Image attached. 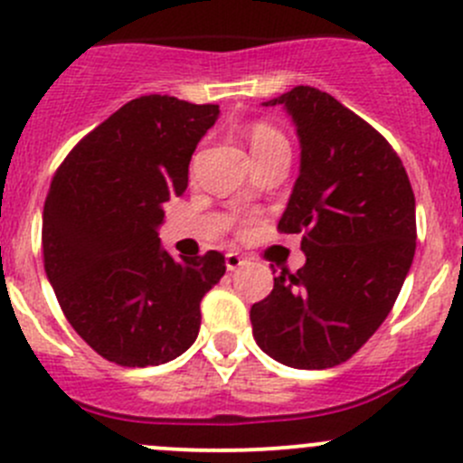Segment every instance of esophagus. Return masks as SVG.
I'll return each instance as SVG.
<instances>
[{
	"label": "esophagus",
	"instance_id": "34e87169",
	"mask_svg": "<svg viewBox=\"0 0 463 463\" xmlns=\"http://www.w3.org/2000/svg\"><path fill=\"white\" fill-rule=\"evenodd\" d=\"M223 261H226V269L228 270H235V269H240L241 264H244V258H241L240 253H226V258H223Z\"/></svg>",
	"mask_w": 463,
	"mask_h": 463
}]
</instances>
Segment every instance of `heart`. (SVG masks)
<instances>
[{
	"label": "heart",
	"instance_id": "b5f03b06",
	"mask_svg": "<svg viewBox=\"0 0 463 463\" xmlns=\"http://www.w3.org/2000/svg\"><path fill=\"white\" fill-rule=\"evenodd\" d=\"M278 141H284L282 134L275 132V129L269 128V125H255L253 132H250V149L264 147V145L278 143Z\"/></svg>",
	"mask_w": 463,
	"mask_h": 463
}]
</instances>
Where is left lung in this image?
I'll use <instances>...</instances> for the list:
<instances>
[{
    "label": "left lung",
    "instance_id": "8db88e82",
    "mask_svg": "<svg viewBox=\"0 0 463 463\" xmlns=\"http://www.w3.org/2000/svg\"><path fill=\"white\" fill-rule=\"evenodd\" d=\"M261 105L296 125L300 175L278 228L302 235L307 261L250 307L253 338L282 365L325 370L394 307L417 246L414 193L392 145L329 93L300 85Z\"/></svg>",
    "mask_w": 463,
    "mask_h": 463
}]
</instances>
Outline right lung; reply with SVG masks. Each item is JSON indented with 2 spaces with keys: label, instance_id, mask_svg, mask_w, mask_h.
<instances>
[{
  "label": "right lung",
  "instance_id": "1",
  "mask_svg": "<svg viewBox=\"0 0 463 463\" xmlns=\"http://www.w3.org/2000/svg\"><path fill=\"white\" fill-rule=\"evenodd\" d=\"M219 105L129 100L71 149L42 214L44 270L69 325L107 361L163 365L197 340L202 300L226 273L217 250L175 260L158 240L163 205L188 188Z\"/></svg>",
  "mask_w": 463,
  "mask_h": 463
}]
</instances>
